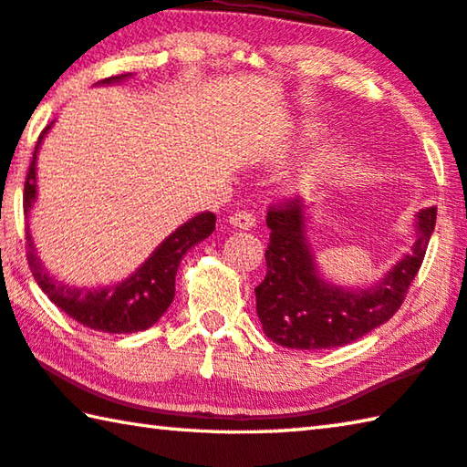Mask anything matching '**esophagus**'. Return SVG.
Masks as SVG:
<instances>
[{"label": "esophagus", "instance_id": "esophagus-1", "mask_svg": "<svg viewBox=\"0 0 467 467\" xmlns=\"http://www.w3.org/2000/svg\"><path fill=\"white\" fill-rule=\"evenodd\" d=\"M228 223H231L234 228H241V231H251V228L257 224V220H255V216L251 214V212L241 210V212H236V214L228 218Z\"/></svg>", "mask_w": 467, "mask_h": 467}]
</instances>
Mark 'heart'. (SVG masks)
I'll use <instances>...</instances> for the list:
<instances>
[{
	"label": "heart",
	"instance_id": "b5f03b06",
	"mask_svg": "<svg viewBox=\"0 0 467 467\" xmlns=\"http://www.w3.org/2000/svg\"><path fill=\"white\" fill-rule=\"evenodd\" d=\"M329 164H331V156L319 154V156L315 158V161L309 164V167H306V169L303 171V181L317 179V177L321 175V172H326V171L329 169Z\"/></svg>",
	"mask_w": 467,
	"mask_h": 467
}]
</instances>
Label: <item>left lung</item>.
Wrapping results in <instances>:
<instances>
[{
	"mask_svg": "<svg viewBox=\"0 0 467 467\" xmlns=\"http://www.w3.org/2000/svg\"><path fill=\"white\" fill-rule=\"evenodd\" d=\"M309 205L295 197L267 212V274L255 288L265 336L284 348L319 350L350 344L389 321L420 270L437 223V208L416 214L412 251L367 288H344L317 270L306 236Z\"/></svg>",
	"mask_w": 467,
	"mask_h": 467,
	"instance_id": "left-lung-1",
	"label": "left lung"
}]
</instances>
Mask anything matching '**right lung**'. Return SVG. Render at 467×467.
<instances>
[{"instance_id": "1", "label": "right lung", "mask_w": 467, "mask_h": 467, "mask_svg": "<svg viewBox=\"0 0 467 467\" xmlns=\"http://www.w3.org/2000/svg\"><path fill=\"white\" fill-rule=\"evenodd\" d=\"M125 78H130V74L107 78L99 84H115L125 80ZM51 125H47L38 136L33 162L28 167L25 183L26 218L36 202V154ZM214 228L216 216L212 212H202V214L189 218L177 231H172L130 278L102 288H78L53 278L47 272L41 257L36 255L30 226H26L28 265L36 284L51 298V303L57 305L63 313L76 319L80 326L107 331V334H133V331H144L154 326L169 309L172 298H175V275L181 259L193 244L208 239L214 233Z\"/></svg>"}]
</instances>
